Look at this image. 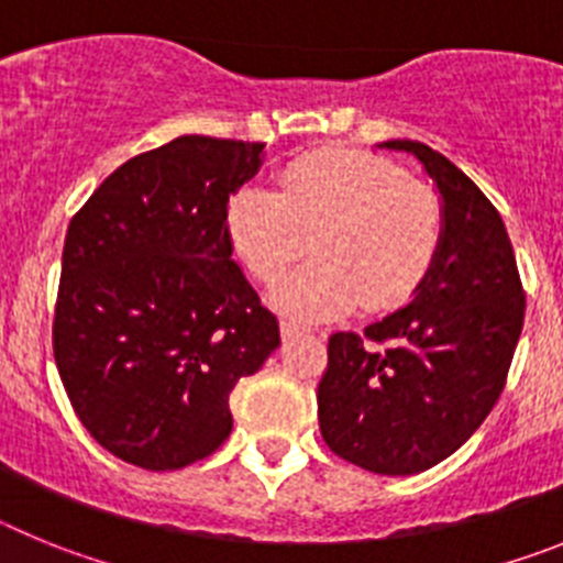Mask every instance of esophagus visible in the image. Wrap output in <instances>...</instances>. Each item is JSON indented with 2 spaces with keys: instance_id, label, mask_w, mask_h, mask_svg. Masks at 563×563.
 <instances>
[{
  "instance_id": "1",
  "label": "esophagus",
  "mask_w": 563,
  "mask_h": 563,
  "mask_svg": "<svg viewBox=\"0 0 563 563\" xmlns=\"http://www.w3.org/2000/svg\"><path fill=\"white\" fill-rule=\"evenodd\" d=\"M310 327L301 324V321H292V318H282V335L292 338V335H307Z\"/></svg>"
}]
</instances>
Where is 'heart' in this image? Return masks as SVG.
Returning a JSON list of instances; mask_svg holds the SVG:
<instances>
[{
    "instance_id": "1",
    "label": "heart",
    "mask_w": 563,
    "mask_h": 563,
    "mask_svg": "<svg viewBox=\"0 0 563 563\" xmlns=\"http://www.w3.org/2000/svg\"><path fill=\"white\" fill-rule=\"evenodd\" d=\"M445 213L434 188L375 154H305L278 174V194L245 186L228 206V239L258 282H276L310 251L316 262L273 287V305L330 318L406 305L440 256Z\"/></svg>"
}]
</instances>
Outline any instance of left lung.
I'll use <instances>...</instances> for the list:
<instances>
[{
	"instance_id": "obj_1",
	"label": "left lung",
	"mask_w": 563,
	"mask_h": 563,
	"mask_svg": "<svg viewBox=\"0 0 563 563\" xmlns=\"http://www.w3.org/2000/svg\"><path fill=\"white\" fill-rule=\"evenodd\" d=\"M415 154L442 194L445 236L415 301L363 332H335L318 383L332 454L383 476L429 471L454 454L499 400L525 324V287L499 211L426 143Z\"/></svg>"
}]
</instances>
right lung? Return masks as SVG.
Masks as SVG:
<instances>
[{
	"label": "right lung",
	"mask_w": 563,
	"mask_h": 563,
	"mask_svg": "<svg viewBox=\"0 0 563 563\" xmlns=\"http://www.w3.org/2000/svg\"><path fill=\"white\" fill-rule=\"evenodd\" d=\"M262 148L183 134L109 174L69 222L53 355L84 429L129 465L213 454L236 380L278 346L228 239L231 194Z\"/></svg>",
	"instance_id": "obj_1"
}]
</instances>
